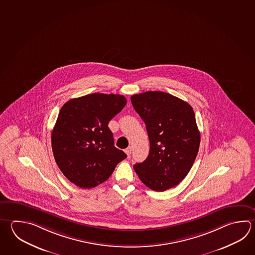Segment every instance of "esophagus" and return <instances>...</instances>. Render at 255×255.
I'll return each instance as SVG.
<instances>
[{
  "mask_svg": "<svg viewBox=\"0 0 255 255\" xmlns=\"http://www.w3.org/2000/svg\"><path fill=\"white\" fill-rule=\"evenodd\" d=\"M125 153L128 155V157H130V152H131V148L130 147H128L127 149H125Z\"/></svg>",
  "mask_w": 255,
  "mask_h": 255,
  "instance_id": "34e87169",
  "label": "esophagus"
}]
</instances>
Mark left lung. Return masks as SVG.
Listing matches in <instances>:
<instances>
[{"mask_svg": "<svg viewBox=\"0 0 255 255\" xmlns=\"http://www.w3.org/2000/svg\"><path fill=\"white\" fill-rule=\"evenodd\" d=\"M144 122L149 153L135 172L148 188L162 192L181 182L192 167L200 144L190 105L168 93L148 91L130 97Z\"/></svg>", "mask_w": 255, "mask_h": 255, "instance_id": "8db88e82", "label": "left lung"}]
</instances>
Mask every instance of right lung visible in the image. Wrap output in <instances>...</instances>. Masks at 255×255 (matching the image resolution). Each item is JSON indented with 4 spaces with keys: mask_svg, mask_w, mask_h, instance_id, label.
<instances>
[{
    "mask_svg": "<svg viewBox=\"0 0 255 255\" xmlns=\"http://www.w3.org/2000/svg\"><path fill=\"white\" fill-rule=\"evenodd\" d=\"M114 94L74 98L61 107L51 134L54 158L65 177L81 188L105 182L127 155L115 147L108 124L126 105Z\"/></svg>",
    "mask_w": 255,
    "mask_h": 255,
    "instance_id": "right-lung-1",
    "label": "right lung"
}]
</instances>
